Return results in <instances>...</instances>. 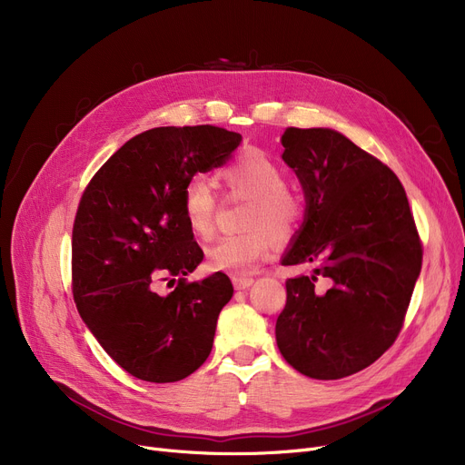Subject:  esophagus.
I'll return each mask as SVG.
<instances>
[{
	"label": "esophagus",
	"mask_w": 465,
	"mask_h": 465,
	"mask_svg": "<svg viewBox=\"0 0 465 465\" xmlns=\"http://www.w3.org/2000/svg\"><path fill=\"white\" fill-rule=\"evenodd\" d=\"M232 282H233V286H235V290H247V288L252 286L254 279H252V277H241V275H239V277H233Z\"/></svg>",
	"instance_id": "obj_1"
}]
</instances>
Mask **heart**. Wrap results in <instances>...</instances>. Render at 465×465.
Returning <instances> with one entry per match:
<instances>
[{"mask_svg": "<svg viewBox=\"0 0 465 465\" xmlns=\"http://www.w3.org/2000/svg\"><path fill=\"white\" fill-rule=\"evenodd\" d=\"M230 198L249 200L242 216L245 233L220 239L207 251L209 265L214 272L245 273L270 254L277 235H288L303 216V202L286 188V171L262 151L241 153L218 169ZM183 218L192 235L211 239L218 198L207 179H192L183 192Z\"/></svg>", "mask_w": 465, "mask_h": 465, "instance_id": "heart-1", "label": "heart"}]
</instances>
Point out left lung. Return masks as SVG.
I'll use <instances>...</instances> for the list:
<instances>
[{"label": "left lung", "instance_id": "obj_1", "mask_svg": "<svg viewBox=\"0 0 465 465\" xmlns=\"http://www.w3.org/2000/svg\"><path fill=\"white\" fill-rule=\"evenodd\" d=\"M282 160L307 209L284 265L316 263L286 281L277 345L300 373L343 379L394 345L422 267V241L396 173L328 128H286ZM331 288L319 292L315 275Z\"/></svg>", "mask_w": 465, "mask_h": 465}]
</instances>
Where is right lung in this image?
I'll use <instances>...</instances> for the list:
<instances>
[{
	"instance_id": "right-lung-1",
	"label": "right lung",
	"mask_w": 465,
	"mask_h": 465,
	"mask_svg": "<svg viewBox=\"0 0 465 465\" xmlns=\"http://www.w3.org/2000/svg\"><path fill=\"white\" fill-rule=\"evenodd\" d=\"M239 143V134L211 124L146 130L122 144L81 195L71 237L73 300L104 351L141 381H181L213 349L233 286L220 272L186 279L203 251L181 202L192 177L226 163Z\"/></svg>"
}]
</instances>
